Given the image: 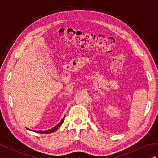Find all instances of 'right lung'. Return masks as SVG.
<instances>
[{"label":"right lung","mask_w":158,"mask_h":158,"mask_svg":"<svg viewBox=\"0 0 158 158\" xmlns=\"http://www.w3.org/2000/svg\"><path fill=\"white\" fill-rule=\"evenodd\" d=\"M64 118H65V116L63 117V119H62V121L61 122H60L58 125L57 126H56L55 127H53V128H52V129H50V130H45V131H42V130H37V131H33V132H37V133H41V134H49V133H52V132H55V131H56L57 130H58L59 127H60V126L62 125V123H63V122H64ZM29 130V129H28Z\"/></svg>","instance_id":"add662e5"}]
</instances>
